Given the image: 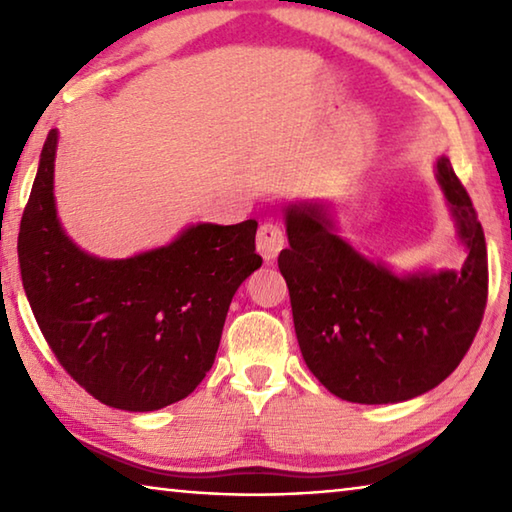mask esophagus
Listing matches in <instances>:
<instances>
[{"instance_id":"1","label":"esophagus","mask_w":512,"mask_h":512,"mask_svg":"<svg viewBox=\"0 0 512 512\" xmlns=\"http://www.w3.org/2000/svg\"><path fill=\"white\" fill-rule=\"evenodd\" d=\"M284 248V230L273 221H266L257 232V253L264 257L266 264H271Z\"/></svg>"}]
</instances>
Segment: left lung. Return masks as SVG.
Listing matches in <instances>:
<instances>
[{"instance_id":"left-lung-1","label":"left lung","mask_w":512,"mask_h":512,"mask_svg":"<svg viewBox=\"0 0 512 512\" xmlns=\"http://www.w3.org/2000/svg\"><path fill=\"white\" fill-rule=\"evenodd\" d=\"M436 180L465 262L397 273L339 235L325 201L284 207L289 248L277 257L307 368L329 393L357 404L413 400L452 375L481 325L488 253L461 180L438 158Z\"/></svg>"}]
</instances>
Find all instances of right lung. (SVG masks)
<instances>
[{
	"instance_id": "1",
	"label": "right lung",
	"mask_w": 512,
	"mask_h": 512,
	"mask_svg": "<svg viewBox=\"0 0 512 512\" xmlns=\"http://www.w3.org/2000/svg\"><path fill=\"white\" fill-rule=\"evenodd\" d=\"M56 149L51 128L17 237L24 293L49 348L112 409L144 413L185 400L212 368L232 296L262 266L257 221L187 225L126 259L90 255L58 219Z\"/></svg>"
}]
</instances>
